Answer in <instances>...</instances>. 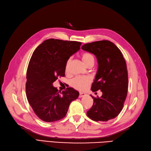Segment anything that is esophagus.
Segmentation results:
<instances>
[{"instance_id":"1","label":"esophagus","mask_w":151,"mask_h":151,"mask_svg":"<svg viewBox=\"0 0 151 151\" xmlns=\"http://www.w3.org/2000/svg\"><path fill=\"white\" fill-rule=\"evenodd\" d=\"M86 96V93H82V92H80L79 93V98H82V97H83Z\"/></svg>"}]
</instances>
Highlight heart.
Instances as JSON below:
<instances>
[{
    "label": "heart",
    "instance_id": "1",
    "mask_svg": "<svg viewBox=\"0 0 151 151\" xmlns=\"http://www.w3.org/2000/svg\"><path fill=\"white\" fill-rule=\"evenodd\" d=\"M82 60L84 64L86 65L89 64V63L94 62V57L93 55L87 52H84L81 55ZM70 64V59L66 62V64L65 65V71H68L69 68V65ZM91 82V80L89 76H76L75 78H73L71 82V84L73 87H74L75 89H78L80 91L85 90L87 87L89 86V84Z\"/></svg>",
    "mask_w": 151,
    "mask_h": 151
}]
</instances>
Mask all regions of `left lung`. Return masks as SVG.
Masks as SVG:
<instances>
[{"instance_id":"8db88e82","label":"left lung","mask_w":151,"mask_h":151,"mask_svg":"<svg viewBox=\"0 0 151 151\" xmlns=\"http://www.w3.org/2000/svg\"><path fill=\"white\" fill-rule=\"evenodd\" d=\"M82 49L96 56L99 68L91 91L102 92L101 97H91L93 105L87 115L96 122H107L120 114L127 94V65L121 51L109 40L83 45Z\"/></svg>"}]
</instances>
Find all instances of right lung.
Listing matches in <instances>:
<instances>
[{"label": "right lung", "mask_w": 151, "mask_h": 151, "mask_svg": "<svg viewBox=\"0 0 151 151\" xmlns=\"http://www.w3.org/2000/svg\"><path fill=\"white\" fill-rule=\"evenodd\" d=\"M81 42L50 38L34 51L28 65L26 92L28 102L40 120L53 122L65 116L72 101L79 93L68 87L62 93L52 83L65 76V65L69 58L78 51Z\"/></svg>", "instance_id": "1"}]
</instances>
